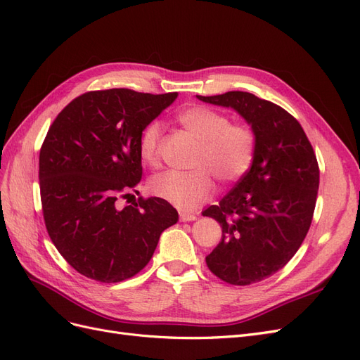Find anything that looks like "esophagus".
<instances>
[{
    "mask_svg": "<svg viewBox=\"0 0 360 360\" xmlns=\"http://www.w3.org/2000/svg\"><path fill=\"white\" fill-rule=\"evenodd\" d=\"M197 219V214L193 213H186V212H180V221L181 222H192Z\"/></svg>",
    "mask_w": 360,
    "mask_h": 360,
    "instance_id": "34e87169",
    "label": "esophagus"
}]
</instances>
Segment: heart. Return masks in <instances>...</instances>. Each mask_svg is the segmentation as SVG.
<instances>
[{
  "label": "heart",
  "instance_id": "obj_1",
  "mask_svg": "<svg viewBox=\"0 0 360 360\" xmlns=\"http://www.w3.org/2000/svg\"><path fill=\"white\" fill-rule=\"evenodd\" d=\"M184 130L200 141L191 172L167 171L150 183L151 192L183 210H192L214 192L213 177L224 184L243 179L255 156V134L246 123L231 122L226 114L204 105L184 108L177 114ZM160 123L153 120L139 135V155L146 163H159Z\"/></svg>",
  "mask_w": 360,
  "mask_h": 360
}]
</instances>
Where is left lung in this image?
<instances>
[{
  "mask_svg": "<svg viewBox=\"0 0 360 360\" xmlns=\"http://www.w3.org/2000/svg\"><path fill=\"white\" fill-rule=\"evenodd\" d=\"M197 97L234 108L255 134L252 167L202 212L222 226L207 267L226 284H255L284 267L308 234L320 183L317 156L300 123L279 105L246 91Z\"/></svg>",
  "mask_w": 360,
  "mask_h": 360,
  "instance_id": "obj_1",
  "label": "left lung"
}]
</instances>
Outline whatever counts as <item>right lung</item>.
Returning a JSON list of instances; mask_svg holds the SVG:
<instances>
[{"label": "right lung", "instance_id": "1", "mask_svg": "<svg viewBox=\"0 0 360 360\" xmlns=\"http://www.w3.org/2000/svg\"><path fill=\"white\" fill-rule=\"evenodd\" d=\"M176 99L177 93L89 91L51 124L39 158L43 219L78 274L105 284L135 276L153 257L162 231L179 221L162 198L138 197L123 209L117 204L143 177L138 141L144 126Z\"/></svg>", "mask_w": 360, "mask_h": 360}]
</instances>
